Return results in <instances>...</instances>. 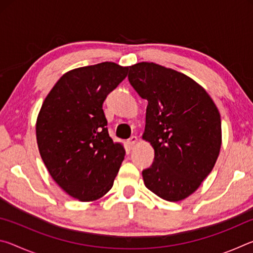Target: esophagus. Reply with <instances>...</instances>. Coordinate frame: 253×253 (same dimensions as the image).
<instances>
[{"mask_svg":"<svg viewBox=\"0 0 253 253\" xmlns=\"http://www.w3.org/2000/svg\"><path fill=\"white\" fill-rule=\"evenodd\" d=\"M137 137L136 136H131L129 139L127 140V144H128V146H129V148H132L136 145V143H137Z\"/></svg>","mask_w":253,"mask_h":253,"instance_id":"esophagus-1","label":"esophagus"}]
</instances>
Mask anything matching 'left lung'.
<instances>
[{"instance_id": "obj_1", "label": "left lung", "mask_w": 253, "mask_h": 253, "mask_svg": "<svg viewBox=\"0 0 253 253\" xmlns=\"http://www.w3.org/2000/svg\"><path fill=\"white\" fill-rule=\"evenodd\" d=\"M128 69L132 88L148 102L143 139L155 157L143 170L144 184L161 199L178 202L198 190L219 157V109L202 85L182 72L154 62Z\"/></svg>"}]
</instances>
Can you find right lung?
Wrapping results in <instances>:
<instances>
[{"label":"right lung","mask_w":253,"mask_h":253,"mask_svg":"<svg viewBox=\"0 0 253 253\" xmlns=\"http://www.w3.org/2000/svg\"><path fill=\"white\" fill-rule=\"evenodd\" d=\"M115 62L80 67L60 78L41 106L37 143L51 177L72 198L92 202L111 187L125 157L107 129L102 104L126 78Z\"/></svg>","instance_id":"1"}]
</instances>
